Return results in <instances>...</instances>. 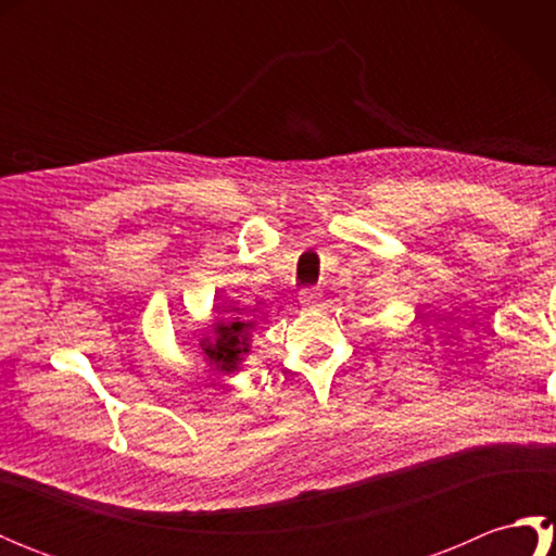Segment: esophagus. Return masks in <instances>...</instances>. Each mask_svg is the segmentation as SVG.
Returning a JSON list of instances; mask_svg holds the SVG:
<instances>
[{
	"label": "esophagus",
	"instance_id": "esophagus-1",
	"mask_svg": "<svg viewBox=\"0 0 556 556\" xmlns=\"http://www.w3.org/2000/svg\"><path fill=\"white\" fill-rule=\"evenodd\" d=\"M320 299H323L320 289H301V293H299L301 305H317L320 303Z\"/></svg>",
	"mask_w": 556,
	"mask_h": 556
}]
</instances>
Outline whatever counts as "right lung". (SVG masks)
Segmentation results:
<instances>
[{
    "label": "right lung",
    "instance_id": "1",
    "mask_svg": "<svg viewBox=\"0 0 556 556\" xmlns=\"http://www.w3.org/2000/svg\"><path fill=\"white\" fill-rule=\"evenodd\" d=\"M212 329H215V337L203 339L200 346H203V353L212 368L222 375H231L239 370V365L245 361L248 351H251L248 337H251L253 323L227 311L224 317H217Z\"/></svg>",
    "mask_w": 556,
    "mask_h": 556
}]
</instances>
